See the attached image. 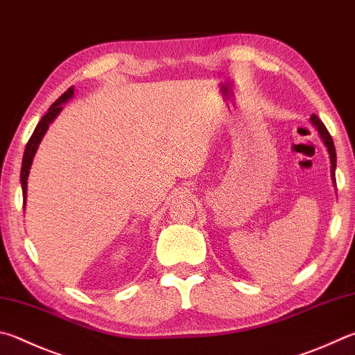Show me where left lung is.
Segmentation results:
<instances>
[{
    "mask_svg": "<svg viewBox=\"0 0 355 355\" xmlns=\"http://www.w3.org/2000/svg\"><path fill=\"white\" fill-rule=\"evenodd\" d=\"M311 121L313 122V125L318 128V132L321 135V138H323L324 144L327 146V150H329V155H331V163H332V180L335 182V166H337V153H335V147H334V141H332V137L331 133L327 132L326 125L321 122V119L318 118L317 114H312L311 116Z\"/></svg>",
    "mask_w": 355,
    "mask_h": 355,
    "instance_id": "1",
    "label": "left lung"
}]
</instances>
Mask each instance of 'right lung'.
Instances as JSON below:
<instances>
[{"label": "right lung", "mask_w": 355, "mask_h": 355, "mask_svg": "<svg viewBox=\"0 0 355 355\" xmlns=\"http://www.w3.org/2000/svg\"><path fill=\"white\" fill-rule=\"evenodd\" d=\"M74 94V87H69L65 93H63L59 99H57L53 105L49 107L48 113L43 116L42 121L38 122L34 133H32V137L29 138L28 144H26V149H24V155H23V164H21V175H20V180H21V189H23V200L26 203V191H28V177H29V169H31V164H32V158H34L35 152H37V147L38 144H40V141L43 138L44 132L48 130V127L51 122L54 121V118L57 114L60 113L62 110V104L63 102H67L71 96Z\"/></svg>", "instance_id": "1"}]
</instances>
